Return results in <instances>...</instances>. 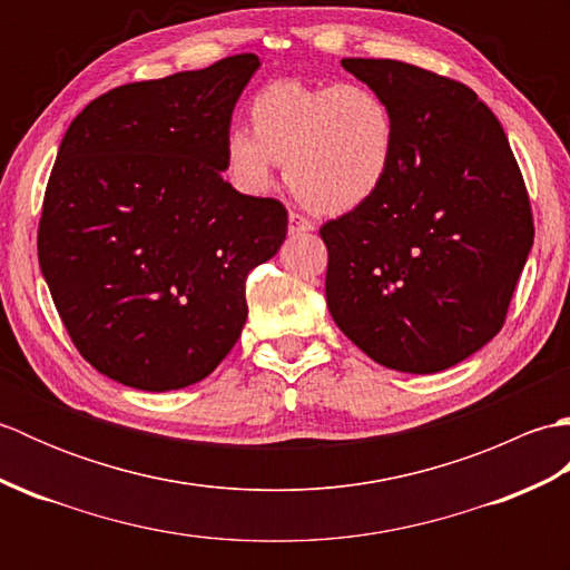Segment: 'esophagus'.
I'll list each match as a JSON object with an SVG mask.
<instances>
[{"mask_svg": "<svg viewBox=\"0 0 570 570\" xmlns=\"http://www.w3.org/2000/svg\"><path fill=\"white\" fill-rule=\"evenodd\" d=\"M313 229V223L308 220V217L298 215V213H288V233L292 235H298V233H311Z\"/></svg>", "mask_w": 570, "mask_h": 570, "instance_id": "esophagus-1", "label": "esophagus"}]
</instances>
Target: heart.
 Wrapping results in <instances>:
<instances>
[{
  "label": "heart",
  "instance_id": "b5f03b06",
  "mask_svg": "<svg viewBox=\"0 0 570 570\" xmlns=\"http://www.w3.org/2000/svg\"><path fill=\"white\" fill-rule=\"evenodd\" d=\"M249 127L225 137V176L262 196L286 164L294 196L321 215H345L380 196L396 161L394 110L362 82L278 80L254 95Z\"/></svg>",
  "mask_w": 570,
  "mask_h": 570
}]
</instances>
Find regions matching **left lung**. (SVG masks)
<instances>
[{"instance_id": "8db88e82", "label": "left lung", "mask_w": 570, "mask_h": 570, "mask_svg": "<svg viewBox=\"0 0 570 570\" xmlns=\"http://www.w3.org/2000/svg\"><path fill=\"white\" fill-rule=\"evenodd\" d=\"M343 68L390 102L380 196L321 227L331 316L380 365L431 374L502 331L534 217L500 119L468 85L390 58Z\"/></svg>"}]
</instances>
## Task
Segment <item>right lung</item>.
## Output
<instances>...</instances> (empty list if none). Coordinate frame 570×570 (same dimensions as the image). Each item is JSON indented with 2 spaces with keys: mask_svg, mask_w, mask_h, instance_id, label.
Returning a JSON list of instances; mask_svg holds the SVG:
<instances>
[{
  "mask_svg": "<svg viewBox=\"0 0 570 570\" xmlns=\"http://www.w3.org/2000/svg\"><path fill=\"white\" fill-rule=\"evenodd\" d=\"M254 53L127 82L72 119L48 176L39 264L78 353L144 392L196 384L235 347L247 274L286 237L282 200L223 180Z\"/></svg>",
  "mask_w": 570,
  "mask_h": 570,
  "instance_id": "1",
  "label": "right lung"
}]
</instances>
